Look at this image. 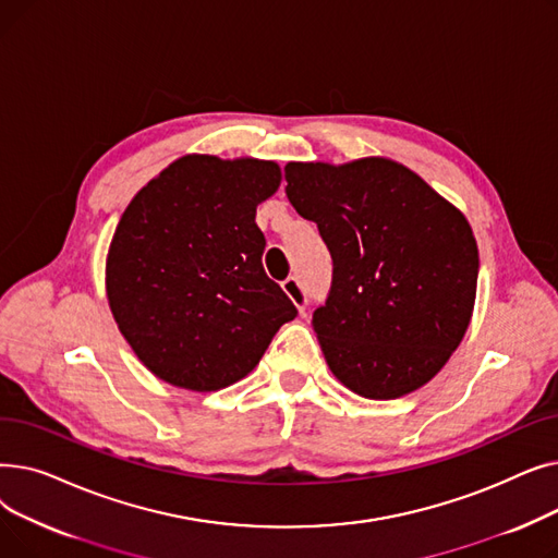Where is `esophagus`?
<instances>
[{"mask_svg":"<svg viewBox=\"0 0 558 558\" xmlns=\"http://www.w3.org/2000/svg\"><path fill=\"white\" fill-rule=\"evenodd\" d=\"M282 289H284V294L294 301V305L301 310V314L305 312V307H307V291H305V287L301 284V280L296 278V276H289L284 282H282Z\"/></svg>","mask_w":558,"mask_h":558,"instance_id":"esophagus-1","label":"esophagus"}]
</instances>
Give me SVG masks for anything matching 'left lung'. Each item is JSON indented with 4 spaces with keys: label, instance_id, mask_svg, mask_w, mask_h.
Listing matches in <instances>:
<instances>
[{
    "label": "left lung",
    "instance_id": "1",
    "mask_svg": "<svg viewBox=\"0 0 558 558\" xmlns=\"http://www.w3.org/2000/svg\"><path fill=\"white\" fill-rule=\"evenodd\" d=\"M284 181L332 257L326 303L312 314L332 373L373 400L429 383L475 305L480 253L465 217L385 158L289 162Z\"/></svg>",
    "mask_w": 558,
    "mask_h": 558
}]
</instances>
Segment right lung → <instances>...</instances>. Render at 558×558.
<instances>
[{
  "label": "right lung",
  "instance_id": "obj_1",
  "mask_svg": "<svg viewBox=\"0 0 558 558\" xmlns=\"http://www.w3.org/2000/svg\"><path fill=\"white\" fill-rule=\"evenodd\" d=\"M280 185L264 160L185 156L129 203L108 251L112 316L165 383L217 391L255 368L299 310L262 267L257 203Z\"/></svg>",
  "mask_w": 558,
  "mask_h": 558
}]
</instances>
